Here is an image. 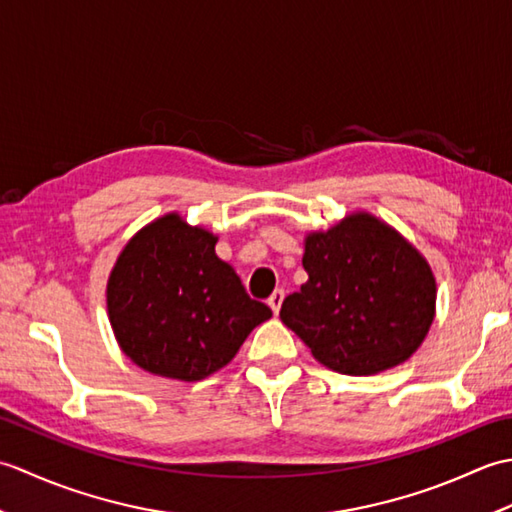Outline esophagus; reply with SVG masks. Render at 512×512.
<instances>
[{
  "mask_svg": "<svg viewBox=\"0 0 512 512\" xmlns=\"http://www.w3.org/2000/svg\"><path fill=\"white\" fill-rule=\"evenodd\" d=\"M281 301H284V290H275L268 299V306L275 314H279V310H281Z\"/></svg>",
  "mask_w": 512,
  "mask_h": 512,
  "instance_id": "34e87169",
  "label": "esophagus"
}]
</instances>
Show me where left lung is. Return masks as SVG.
Here are the masks:
<instances>
[{"label": "left lung", "mask_w": 512, "mask_h": 512, "mask_svg": "<svg viewBox=\"0 0 512 512\" xmlns=\"http://www.w3.org/2000/svg\"><path fill=\"white\" fill-rule=\"evenodd\" d=\"M308 281L279 317L325 367L372 376L405 363L436 317V277L416 248L369 213L306 237Z\"/></svg>", "instance_id": "1"}]
</instances>
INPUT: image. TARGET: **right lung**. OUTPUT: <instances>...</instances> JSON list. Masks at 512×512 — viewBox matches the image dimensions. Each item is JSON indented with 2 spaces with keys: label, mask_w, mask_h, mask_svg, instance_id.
Returning <instances> with one entry per match:
<instances>
[{
  "label": "right lung",
  "mask_w": 512,
  "mask_h": 512,
  "mask_svg": "<svg viewBox=\"0 0 512 512\" xmlns=\"http://www.w3.org/2000/svg\"><path fill=\"white\" fill-rule=\"evenodd\" d=\"M217 237L167 213L129 239L107 281L118 345L145 372L195 383L273 317L215 255Z\"/></svg>",
  "instance_id": "right-lung-1"
}]
</instances>
